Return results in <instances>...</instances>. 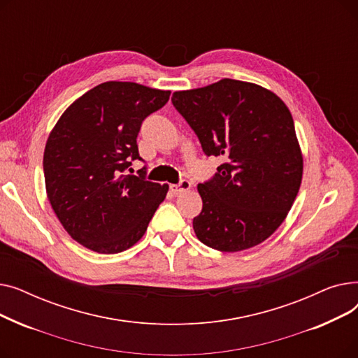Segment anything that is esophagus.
Listing matches in <instances>:
<instances>
[{"instance_id":"esophagus-1","label":"esophagus","mask_w":358,"mask_h":358,"mask_svg":"<svg viewBox=\"0 0 358 358\" xmlns=\"http://www.w3.org/2000/svg\"><path fill=\"white\" fill-rule=\"evenodd\" d=\"M192 182L189 180H181L178 184H171L169 185V190H171L174 194H180L182 192L190 190Z\"/></svg>"}]
</instances>
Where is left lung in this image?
<instances>
[{
    "label": "left lung",
    "mask_w": 358,
    "mask_h": 358,
    "mask_svg": "<svg viewBox=\"0 0 358 358\" xmlns=\"http://www.w3.org/2000/svg\"><path fill=\"white\" fill-rule=\"evenodd\" d=\"M176 110L203 152L224 159L197 185L203 209L196 236L213 250L236 252L266 241L286 219L303 173L293 117L274 92L224 78L176 91Z\"/></svg>",
    "instance_id": "obj_1"
}]
</instances>
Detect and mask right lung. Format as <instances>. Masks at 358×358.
<instances>
[{
	"mask_svg": "<svg viewBox=\"0 0 358 358\" xmlns=\"http://www.w3.org/2000/svg\"><path fill=\"white\" fill-rule=\"evenodd\" d=\"M171 91L136 83H103L73 101L50 131L43 155L46 193L65 231L85 248L117 254L143 236L168 185L138 176L142 122Z\"/></svg>",
	"mask_w": 358,
	"mask_h": 358,
	"instance_id": "1",
	"label": "right lung"
}]
</instances>
